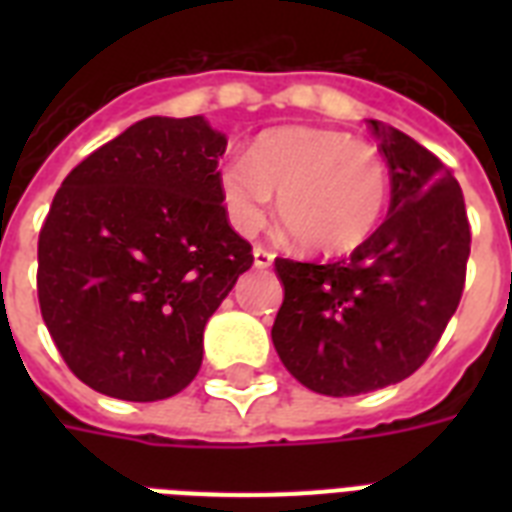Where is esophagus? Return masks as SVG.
Here are the masks:
<instances>
[{"label":"esophagus","instance_id":"obj_1","mask_svg":"<svg viewBox=\"0 0 512 512\" xmlns=\"http://www.w3.org/2000/svg\"><path fill=\"white\" fill-rule=\"evenodd\" d=\"M252 257H255V268H271L273 265V252L263 247L252 249Z\"/></svg>","mask_w":512,"mask_h":512}]
</instances>
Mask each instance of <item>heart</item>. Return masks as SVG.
Segmentation results:
<instances>
[{
    "label": "heart",
    "instance_id": "b5f03b06",
    "mask_svg": "<svg viewBox=\"0 0 512 512\" xmlns=\"http://www.w3.org/2000/svg\"><path fill=\"white\" fill-rule=\"evenodd\" d=\"M220 204L233 231L255 233L273 193L287 231L313 255H348L372 239L390 199L385 156L369 143L324 127H279L247 156L217 167Z\"/></svg>",
    "mask_w": 512,
    "mask_h": 512
}]
</instances>
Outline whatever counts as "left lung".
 I'll return each instance as SVG.
<instances>
[{"label": "left lung", "mask_w": 512, "mask_h": 512, "mask_svg": "<svg viewBox=\"0 0 512 512\" xmlns=\"http://www.w3.org/2000/svg\"><path fill=\"white\" fill-rule=\"evenodd\" d=\"M390 170L388 220L337 263L276 260L271 340L297 382L358 396L417 372L457 311L470 255L460 183L417 140L369 119Z\"/></svg>", "instance_id": "8db88e82"}]
</instances>
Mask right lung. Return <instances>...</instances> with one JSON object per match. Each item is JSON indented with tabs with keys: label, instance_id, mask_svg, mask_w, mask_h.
I'll use <instances>...</instances> for the list:
<instances>
[{
	"label": "right lung",
	"instance_id": "obj_1",
	"mask_svg": "<svg viewBox=\"0 0 512 512\" xmlns=\"http://www.w3.org/2000/svg\"><path fill=\"white\" fill-rule=\"evenodd\" d=\"M204 116H148L60 185L39 233V305L68 369L122 401H162L196 377L204 327L252 247L228 225Z\"/></svg>",
	"mask_w": 512,
	"mask_h": 512
}]
</instances>
